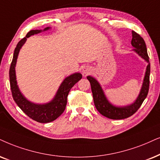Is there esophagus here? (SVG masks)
Masks as SVG:
<instances>
[{
  "label": "esophagus",
  "instance_id": "esophagus-1",
  "mask_svg": "<svg viewBox=\"0 0 160 160\" xmlns=\"http://www.w3.org/2000/svg\"><path fill=\"white\" fill-rule=\"evenodd\" d=\"M92 68L90 67V66H85L83 68H82V74H85V75H86V74H89L91 72H92Z\"/></svg>",
  "mask_w": 160,
  "mask_h": 160
}]
</instances>
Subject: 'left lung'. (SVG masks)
Instances as JSON below:
<instances>
[{
  "label": "left lung",
  "mask_w": 160,
  "mask_h": 160,
  "mask_svg": "<svg viewBox=\"0 0 160 160\" xmlns=\"http://www.w3.org/2000/svg\"><path fill=\"white\" fill-rule=\"evenodd\" d=\"M131 45L134 48L133 51L136 52L141 58L148 62L140 92L136 100L132 103L124 106H118L112 104L106 98L100 82L94 77L87 76V79L91 84L95 107L101 114L112 120H122V119L128 118L134 114L141 106L148 92L151 66L148 55L146 45L143 38L134 31H132Z\"/></svg>",
  "instance_id": "1"
}]
</instances>
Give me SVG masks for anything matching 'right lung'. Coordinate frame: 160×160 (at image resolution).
<instances>
[{"mask_svg": "<svg viewBox=\"0 0 160 160\" xmlns=\"http://www.w3.org/2000/svg\"><path fill=\"white\" fill-rule=\"evenodd\" d=\"M51 27H46L43 30H31L27 33L25 38L20 40L16 46L14 52L12 61L9 69L10 87L14 100L25 114L32 120L38 122L47 123L55 120L59 117L65 110L67 103V96L71 88L76 84L79 80H81L82 74L80 72L71 74L66 77L57 91L54 98L46 103H35L28 100L20 90L18 87L17 79H16L15 66L20 50L26 43V40L30 36L37 35L42 32L48 31Z\"/></svg>", "mask_w": 160, "mask_h": 160, "instance_id": "obj_1", "label": "right lung"}]
</instances>
